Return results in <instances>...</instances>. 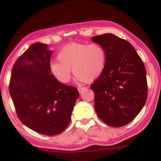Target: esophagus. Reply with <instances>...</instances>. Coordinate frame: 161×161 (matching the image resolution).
<instances>
[{"label": "esophagus", "mask_w": 161, "mask_h": 161, "mask_svg": "<svg viewBox=\"0 0 161 161\" xmlns=\"http://www.w3.org/2000/svg\"><path fill=\"white\" fill-rule=\"evenodd\" d=\"M86 88H85V87H79L78 88V91L79 93H82V92L84 91V90H86Z\"/></svg>", "instance_id": "obj_1"}]
</instances>
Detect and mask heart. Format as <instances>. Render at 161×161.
<instances>
[{"label": "heart", "mask_w": 161, "mask_h": 161, "mask_svg": "<svg viewBox=\"0 0 161 161\" xmlns=\"http://www.w3.org/2000/svg\"><path fill=\"white\" fill-rule=\"evenodd\" d=\"M59 62L50 64L53 76L62 84L71 78V69L79 82H92L102 74L107 64L104 47L97 43H73L66 45L57 54Z\"/></svg>", "instance_id": "b5f03b06"}]
</instances>
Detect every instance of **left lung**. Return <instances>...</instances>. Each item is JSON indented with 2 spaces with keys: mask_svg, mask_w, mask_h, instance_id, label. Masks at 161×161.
I'll use <instances>...</instances> for the list:
<instances>
[{
  "mask_svg": "<svg viewBox=\"0 0 161 161\" xmlns=\"http://www.w3.org/2000/svg\"><path fill=\"white\" fill-rule=\"evenodd\" d=\"M92 41L107 53L104 72L91 86L95 110L106 124L123 126L136 117L147 100L145 65L133 46L111 33L94 36Z\"/></svg>",
  "mask_w": 161,
  "mask_h": 161,
  "instance_id": "1",
  "label": "left lung"
}]
</instances>
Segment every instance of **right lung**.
Wrapping results in <instances>:
<instances>
[{"label": "right lung", "instance_id": "right-lung-1", "mask_svg": "<svg viewBox=\"0 0 161 161\" xmlns=\"http://www.w3.org/2000/svg\"><path fill=\"white\" fill-rule=\"evenodd\" d=\"M51 53L45 44L31 45L13 66L9 86L20 121L45 136H56L67 127L79 95L76 88L51 74Z\"/></svg>", "mask_w": 161, "mask_h": 161}]
</instances>
